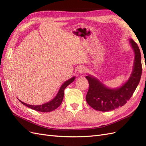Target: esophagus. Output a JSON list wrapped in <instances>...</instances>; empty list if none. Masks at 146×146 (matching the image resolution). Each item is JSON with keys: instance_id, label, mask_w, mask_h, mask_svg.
Returning a JSON list of instances; mask_svg holds the SVG:
<instances>
[{"instance_id": "esophagus-1", "label": "esophagus", "mask_w": 146, "mask_h": 146, "mask_svg": "<svg viewBox=\"0 0 146 146\" xmlns=\"http://www.w3.org/2000/svg\"><path fill=\"white\" fill-rule=\"evenodd\" d=\"M78 71L79 74H82L85 73L87 71V70H86V68H85V67H80V68L78 69Z\"/></svg>"}]
</instances>
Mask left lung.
<instances>
[{"instance_id":"left-lung-1","label":"left lung","mask_w":146,"mask_h":146,"mask_svg":"<svg viewBox=\"0 0 146 146\" xmlns=\"http://www.w3.org/2000/svg\"><path fill=\"white\" fill-rule=\"evenodd\" d=\"M130 42L135 52L133 69L127 82L116 89H110L91 76H86L89 90L86 96L88 105L98 111H108L122 107L133 94L142 74L141 52L138 44L132 39Z\"/></svg>"}]
</instances>
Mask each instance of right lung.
Instances as JSON below:
<instances>
[{"label": "right lung", "mask_w": 146, "mask_h": 146, "mask_svg": "<svg viewBox=\"0 0 146 146\" xmlns=\"http://www.w3.org/2000/svg\"><path fill=\"white\" fill-rule=\"evenodd\" d=\"M74 80H75V77H73L71 78H70L69 80L65 82L63 85H61L58 94H56L55 98L54 99H52L51 101L48 102L44 104L40 105H29L25 103H24L23 102L21 101L20 100H19L21 102V104L27 106V107H28L31 109L36 110V111H41V112L52 111L53 110H54L56 108H58L61 105V104L62 103L63 97H64V91L65 90V88L67 87L70 83L73 82Z\"/></svg>", "instance_id": "1"}]
</instances>
